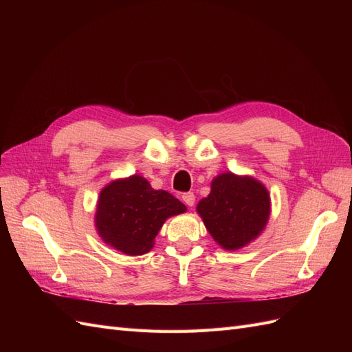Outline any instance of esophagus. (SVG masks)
<instances>
[{"label":"esophagus","instance_id":"obj_1","mask_svg":"<svg viewBox=\"0 0 352 352\" xmlns=\"http://www.w3.org/2000/svg\"><path fill=\"white\" fill-rule=\"evenodd\" d=\"M180 198H182V201L188 207H192L195 204V195L192 192H185Z\"/></svg>","mask_w":352,"mask_h":352}]
</instances>
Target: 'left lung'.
Returning a JSON list of instances; mask_svg holds the SVG:
<instances>
[{
    "label": "left lung",
    "instance_id": "8db88e82",
    "mask_svg": "<svg viewBox=\"0 0 352 352\" xmlns=\"http://www.w3.org/2000/svg\"><path fill=\"white\" fill-rule=\"evenodd\" d=\"M197 211L212 239L221 248L236 251L267 225L270 195L257 179L228 172L212 179L211 192L198 202Z\"/></svg>",
    "mask_w": 352,
    "mask_h": 352
}]
</instances>
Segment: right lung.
I'll use <instances>...</instances> for the list:
<instances>
[{
  "mask_svg": "<svg viewBox=\"0 0 352 352\" xmlns=\"http://www.w3.org/2000/svg\"><path fill=\"white\" fill-rule=\"evenodd\" d=\"M186 207L172 194L155 190L140 175L117 179L98 198L95 228L101 239L127 255H142L154 247L164 221L185 212Z\"/></svg>",
  "mask_w": 352,
  "mask_h": 352,
  "instance_id": "obj_1",
  "label": "right lung"
}]
</instances>
